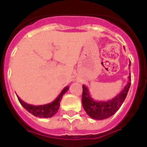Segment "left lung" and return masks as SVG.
Instances as JSON below:
<instances>
[{"label":"left lung","mask_w":147,"mask_h":147,"mask_svg":"<svg viewBox=\"0 0 147 147\" xmlns=\"http://www.w3.org/2000/svg\"><path fill=\"white\" fill-rule=\"evenodd\" d=\"M130 64H129V66ZM131 76H129V81L123 91L114 97L113 99L107 101H96L91 97L88 90L85 85H82L83 92L82 103L83 107L88 116L95 120H103L107 119L112 115H114L125 100L127 95L128 91L130 86Z\"/></svg>","instance_id":"left-lung-1"}]
</instances>
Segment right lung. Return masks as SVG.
Returning <instances> with one entry per match:
<instances>
[{"instance_id":"right-lung-1","label":"right lung","mask_w":147,"mask_h":147,"mask_svg":"<svg viewBox=\"0 0 147 147\" xmlns=\"http://www.w3.org/2000/svg\"><path fill=\"white\" fill-rule=\"evenodd\" d=\"M69 87L67 86L62 90V92L60 93L59 95L56 98L55 100H53V102L47 104V105H38V106H34V105H29L26 104L24 101L20 99L19 97L17 96V98L19 100L20 103L21 104V105L27 111L30 112V114L34 115L35 117H38L40 118H48V117H53L54 114L57 113L58 110L59 108L60 101L62 100V98L63 96V94L69 90Z\"/></svg>"}]
</instances>
